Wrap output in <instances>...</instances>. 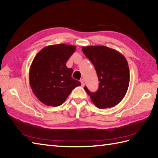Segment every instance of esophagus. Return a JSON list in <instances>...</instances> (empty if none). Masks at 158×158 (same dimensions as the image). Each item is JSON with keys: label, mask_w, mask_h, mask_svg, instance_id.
I'll use <instances>...</instances> for the list:
<instances>
[{"label": "esophagus", "mask_w": 158, "mask_h": 158, "mask_svg": "<svg viewBox=\"0 0 158 158\" xmlns=\"http://www.w3.org/2000/svg\"><path fill=\"white\" fill-rule=\"evenodd\" d=\"M80 82H81V86H82V87H83V86H84V85H85L84 80H83V79H81V80H80Z\"/></svg>", "instance_id": "1"}]
</instances>
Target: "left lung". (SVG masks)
<instances>
[{"label":"left lung","instance_id":"obj_1","mask_svg":"<svg viewBox=\"0 0 158 158\" xmlns=\"http://www.w3.org/2000/svg\"><path fill=\"white\" fill-rule=\"evenodd\" d=\"M82 51L94 65L100 81L94 93L87 87L85 90L98 108L116 106L124 98L129 83V69L124 55L105 46H83Z\"/></svg>","mask_w":158,"mask_h":158}]
</instances>
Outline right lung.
<instances>
[{
  "label": "right lung",
  "mask_w": 158,
  "mask_h": 158,
  "mask_svg": "<svg viewBox=\"0 0 158 158\" xmlns=\"http://www.w3.org/2000/svg\"><path fill=\"white\" fill-rule=\"evenodd\" d=\"M75 50L73 45H51L43 48L34 57L29 70L30 86L42 103L60 106L74 88L81 85L71 77L73 69L66 64Z\"/></svg>",
  "instance_id": "right-lung-1"
}]
</instances>
